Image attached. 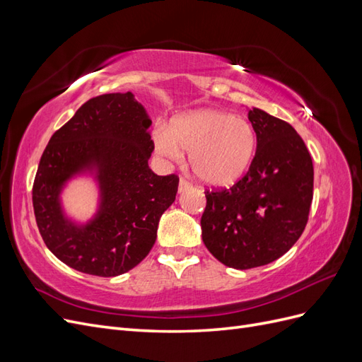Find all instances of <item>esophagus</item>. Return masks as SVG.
<instances>
[{"label":"esophagus","mask_w":362,"mask_h":362,"mask_svg":"<svg viewBox=\"0 0 362 362\" xmlns=\"http://www.w3.org/2000/svg\"><path fill=\"white\" fill-rule=\"evenodd\" d=\"M190 187V184L187 182V181H185L184 178H181L180 180V185H178V192L181 193V192H184V190H187Z\"/></svg>","instance_id":"obj_1"}]
</instances>
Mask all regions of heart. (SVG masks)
I'll return each mask as SVG.
<instances>
[{
  "label": "heart",
  "instance_id": "obj_1",
  "mask_svg": "<svg viewBox=\"0 0 362 362\" xmlns=\"http://www.w3.org/2000/svg\"><path fill=\"white\" fill-rule=\"evenodd\" d=\"M154 144L158 154L172 161L189 152L196 178L210 187H228L249 169L255 156L257 134L243 117L201 108L175 117L169 129H157Z\"/></svg>",
  "mask_w": 362,
  "mask_h": 362
}]
</instances>
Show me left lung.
<instances>
[{"mask_svg": "<svg viewBox=\"0 0 362 362\" xmlns=\"http://www.w3.org/2000/svg\"><path fill=\"white\" fill-rule=\"evenodd\" d=\"M257 152L231 189L206 190L201 218L206 249L222 264L252 269L278 259L299 240L313 202V160L284 120L254 107Z\"/></svg>", "mask_w": 362, "mask_h": 362, "instance_id": "8db88e82", "label": "left lung"}]
</instances>
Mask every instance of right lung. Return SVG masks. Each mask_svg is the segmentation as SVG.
<instances>
[{
	"label": "right lung",
	"mask_w": 362,
	"mask_h": 362,
	"mask_svg": "<svg viewBox=\"0 0 362 362\" xmlns=\"http://www.w3.org/2000/svg\"><path fill=\"white\" fill-rule=\"evenodd\" d=\"M151 124L133 93H107L83 104L49 139L33 184V206L43 242L66 266L117 276L154 246L180 178L149 169ZM78 174H90L100 190L98 210L86 224L72 221L61 205L62 189Z\"/></svg>",
	"instance_id": "right-lung-1"
}]
</instances>
